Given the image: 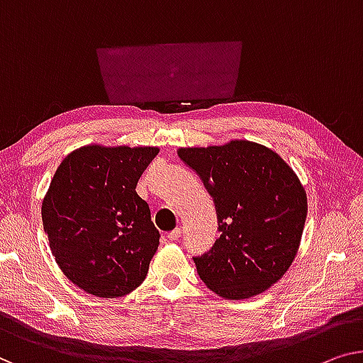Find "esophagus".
<instances>
[{
  "label": "esophagus",
  "instance_id": "obj_1",
  "mask_svg": "<svg viewBox=\"0 0 363 363\" xmlns=\"http://www.w3.org/2000/svg\"><path fill=\"white\" fill-rule=\"evenodd\" d=\"M181 235H182V231L179 228H176V230H172V231H169V233H167V240L177 241L181 238Z\"/></svg>",
  "mask_w": 363,
  "mask_h": 363
}]
</instances>
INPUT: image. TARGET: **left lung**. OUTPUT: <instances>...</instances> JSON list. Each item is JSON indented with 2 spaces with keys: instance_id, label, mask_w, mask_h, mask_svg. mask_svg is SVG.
<instances>
[{
  "instance_id": "8db88e82",
  "label": "left lung",
  "mask_w": 363,
  "mask_h": 363,
  "mask_svg": "<svg viewBox=\"0 0 363 363\" xmlns=\"http://www.w3.org/2000/svg\"><path fill=\"white\" fill-rule=\"evenodd\" d=\"M177 155L203 181L218 215L220 238L194 257L202 282L228 300L266 291L300 247L308 202L298 176L274 150L247 140Z\"/></svg>"
}]
</instances>
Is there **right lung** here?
<instances>
[{
    "instance_id": "1",
    "label": "right lung",
    "mask_w": 363,
    "mask_h": 363,
    "mask_svg": "<svg viewBox=\"0 0 363 363\" xmlns=\"http://www.w3.org/2000/svg\"><path fill=\"white\" fill-rule=\"evenodd\" d=\"M158 153L86 145L55 171L42 200L43 230L58 267L86 294L117 298L147 277L160 231L135 189Z\"/></svg>"
}]
</instances>
